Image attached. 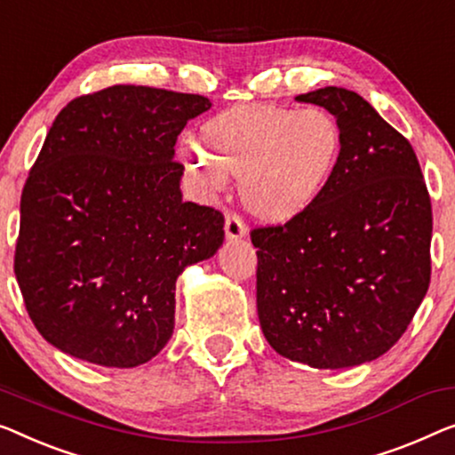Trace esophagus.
Segmentation results:
<instances>
[{
  "label": "esophagus",
  "mask_w": 455,
  "mask_h": 455,
  "mask_svg": "<svg viewBox=\"0 0 455 455\" xmlns=\"http://www.w3.org/2000/svg\"><path fill=\"white\" fill-rule=\"evenodd\" d=\"M225 235L228 241H239L247 235V227L236 214H227L225 219Z\"/></svg>",
  "instance_id": "34e87169"
}]
</instances>
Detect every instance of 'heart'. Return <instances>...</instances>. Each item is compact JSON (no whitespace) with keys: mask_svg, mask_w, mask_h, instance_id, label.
Returning a JSON list of instances; mask_svg holds the SVG:
<instances>
[{"mask_svg":"<svg viewBox=\"0 0 455 455\" xmlns=\"http://www.w3.org/2000/svg\"><path fill=\"white\" fill-rule=\"evenodd\" d=\"M343 134L323 108L245 106L202 126L198 147L181 161L204 194L216 196L239 178L243 206L257 220L282 225L315 204L333 178Z\"/></svg>","mask_w":455,"mask_h":455,"instance_id":"1","label":"heart"}]
</instances>
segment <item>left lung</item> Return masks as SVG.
Instances as JSON below:
<instances>
[{"mask_svg":"<svg viewBox=\"0 0 455 455\" xmlns=\"http://www.w3.org/2000/svg\"><path fill=\"white\" fill-rule=\"evenodd\" d=\"M296 101L339 122L333 178L307 212L255 228L257 315L277 354L318 370L384 355L431 280V200L411 142L355 92L321 87Z\"/></svg>","mask_w":455,"mask_h":455,"instance_id":"1","label":"left lung"}]
</instances>
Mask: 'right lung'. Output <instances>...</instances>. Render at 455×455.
Wrapping results in <instances>:
<instances>
[{"instance_id":"1","label":"right lung","mask_w":455,"mask_h":455,"mask_svg":"<svg viewBox=\"0 0 455 455\" xmlns=\"http://www.w3.org/2000/svg\"><path fill=\"white\" fill-rule=\"evenodd\" d=\"M210 100L112 85L54 118L20 200L18 286L54 347L106 368H137L175 327V282L225 241L219 210L181 200L173 161Z\"/></svg>"}]
</instances>
